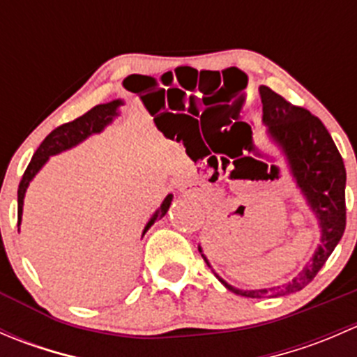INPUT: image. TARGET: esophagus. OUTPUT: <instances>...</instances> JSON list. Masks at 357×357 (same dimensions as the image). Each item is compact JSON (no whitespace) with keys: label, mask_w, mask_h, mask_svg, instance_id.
Returning a JSON list of instances; mask_svg holds the SVG:
<instances>
[{"label":"esophagus","mask_w":357,"mask_h":357,"mask_svg":"<svg viewBox=\"0 0 357 357\" xmlns=\"http://www.w3.org/2000/svg\"><path fill=\"white\" fill-rule=\"evenodd\" d=\"M181 190L185 193H190V195H193V197H202V195H204V190H202L199 185H195V183H192V181L186 183V185L183 186Z\"/></svg>","instance_id":"obj_1"}]
</instances>
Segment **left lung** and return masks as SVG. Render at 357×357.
<instances>
[{
    "label": "left lung",
    "instance_id": "1",
    "mask_svg": "<svg viewBox=\"0 0 357 357\" xmlns=\"http://www.w3.org/2000/svg\"><path fill=\"white\" fill-rule=\"evenodd\" d=\"M262 102V124L268 139L285 157L295 188L318 221L319 243L304 268L278 287L243 290L229 285L212 269L204 250H199L219 282L233 294L252 298H271L295 294L314 280L332 255L345 229V167L332 136L318 117L295 107L268 86L259 88Z\"/></svg>",
    "mask_w": 357,
    "mask_h": 357
}]
</instances>
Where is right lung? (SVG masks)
<instances>
[{
	"instance_id": "add662e5",
	"label": "right lung",
	"mask_w": 357,
	"mask_h": 357,
	"mask_svg": "<svg viewBox=\"0 0 357 357\" xmlns=\"http://www.w3.org/2000/svg\"><path fill=\"white\" fill-rule=\"evenodd\" d=\"M122 105H124V100L121 98L112 100L109 103H100V105L93 107L89 112H86L84 115L75 119V121L67 122V124L53 129V131L46 136L45 142L39 145V149L36 150V153L32 155L31 164H29L27 169H25L24 178L19 185V226L20 222H22L25 192H27L29 185H31L32 179L36 178V174L45 167V164L50 160V157L59 155V153L74 149V146H77L79 143L86 142L89 136L100 135L107 126H110L112 122L121 115V110L119 109H121ZM171 202H172V193H169V195L164 199V202L160 204V207L153 212L152 218H150L149 222L145 225V228H143V233H142V238L145 236V233L152 228V225L157 221V219L164 218V215L167 214L169 207H171Z\"/></svg>"
}]
</instances>
